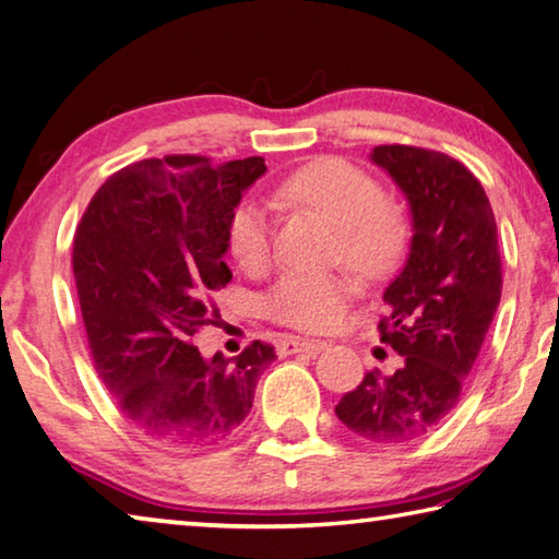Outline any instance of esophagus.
I'll list each match as a JSON object with an SVG mask.
<instances>
[{
  "label": "esophagus",
  "instance_id": "obj_1",
  "mask_svg": "<svg viewBox=\"0 0 559 559\" xmlns=\"http://www.w3.org/2000/svg\"><path fill=\"white\" fill-rule=\"evenodd\" d=\"M326 344L320 338H300V336H286L281 342V354H320Z\"/></svg>",
  "mask_w": 559,
  "mask_h": 559
}]
</instances>
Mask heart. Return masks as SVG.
<instances>
[{
    "label": "heart",
    "mask_w": 559,
    "mask_h": 559,
    "mask_svg": "<svg viewBox=\"0 0 559 559\" xmlns=\"http://www.w3.org/2000/svg\"><path fill=\"white\" fill-rule=\"evenodd\" d=\"M273 207H305L336 227L332 259L346 261L364 278H382L407 254L412 223L404 205L382 193L378 179L356 164L320 157L290 171L269 191ZM227 247L249 273L264 271L273 257V217L259 201H242L227 225ZM356 295L346 271H286L264 295L273 322L302 332H330Z\"/></svg>",
    "instance_id": "obj_1"
}]
</instances>
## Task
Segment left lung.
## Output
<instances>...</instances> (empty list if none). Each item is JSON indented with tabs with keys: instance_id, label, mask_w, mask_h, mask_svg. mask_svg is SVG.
Masks as SVG:
<instances>
[{
	"instance_id": "left-lung-1",
	"label": "left lung",
	"mask_w": 559,
	"mask_h": 559,
	"mask_svg": "<svg viewBox=\"0 0 559 559\" xmlns=\"http://www.w3.org/2000/svg\"><path fill=\"white\" fill-rule=\"evenodd\" d=\"M373 162L407 193L414 221L409 259L378 322L402 366L370 370L334 412L370 443H407L461 402L501 298V257L487 193L463 162L412 145H380Z\"/></svg>"
}]
</instances>
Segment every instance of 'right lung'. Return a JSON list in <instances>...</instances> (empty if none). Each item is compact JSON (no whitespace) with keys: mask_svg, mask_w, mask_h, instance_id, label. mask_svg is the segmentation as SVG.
Here are the masks:
<instances>
[{"mask_svg":"<svg viewBox=\"0 0 559 559\" xmlns=\"http://www.w3.org/2000/svg\"><path fill=\"white\" fill-rule=\"evenodd\" d=\"M264 171L261 157L142 159L108 177L76 225L72 271L94 368L152 443L203 448L233 436L276 358L251 342L205 360L191 342L215 320L211 295L233 281L229 217Z\"/></svg>","mask_w":559,"mask_h":559,"instance_id":"add662e5","label":"right lung"}]
</instances>
